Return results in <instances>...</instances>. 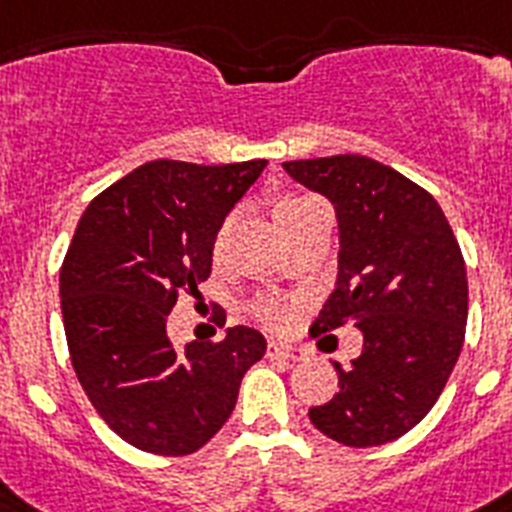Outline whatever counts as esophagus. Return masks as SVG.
<instances>
[{
    "label": "esophagus",
    "instance_id": "34e87169",
    "mask_svg": "<svg viewBox=\"0 0 512 512\" xmlns=\"http://www.w3.org/2000/svg\"><path fill=\"white\" fill-rule=\"evenodd\" d=\"M268 358H281V361H304L306 350L299 345H286V342H268Z\"/></svg>",
    "mask_w": 512,
    "mask_h": 512
}]
</instances>
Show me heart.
Returning <instances> with one entry per match:
<instances>
[{"instance_id": "1", "label": "heart", "mask_w": 512, "mask_h": 512, "mask_svg": "<svg viewBox=\"0 0 512 512\" xmlns=\"http://www.w3.org/2000/svg\"><path fill=\"white\" fill-rule=\"evenodd\" d=\"M317 203H322L317 195H283L281 201H278V206H275V216H278L281 226L286 229V226H291L293 221L299 219L301 213L309 211V208L317 206ZM231 224H234V216H229V219L219 226V231H216V237H213V257L224 255L226 242H229L231 234ZM252 311H255V317L260 319L262 324H268L273 330H283V327L291 324L293 314H296V304H293L291 299H286V296H278V293H262V296L255 299V304H252Z\"/></svg>"}]
</instances>
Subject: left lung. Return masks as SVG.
Returning <instances> with one entry per match:
<instances>
[{
  "mask_svg": "<svg viewBox=\"0 0 512 512\" xmlns=\"http://www.w3.org/2000/svg\"><path fill=\"white\" fill-rule=\"evenodd\" d=\"M330 198L340 224L337 288L311 335L353 322L363 350L309 420L350 448L397 441L433 410L459 361L469 311L461 247L433 195L361 154L283 162Z\"/></svg>",
  "mask_w": 512,
  "mask_h": 512,
  "instance_id": "obj_1",
  "label": "left lung"
}]
</instances>
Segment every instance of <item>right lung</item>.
<instances>
[{"label": "right lung", "instance_id": "right-lung-1", "mask_svg": "<svg viewBox=\"0 0 512 512\" xmlns=\"http://www.w3.org/2000/svg\"><path fill=\"white\" fill-rule=\"evenodd\" d=\"M265 164L146 162L79 219L59 278L71 366L97 415L141 451L188 456L206 446L265 355V337L242 324L185 348L167 337L170 311L208 281L213 237ZM216 324H226L221 306Z\"/></svg>", "mask_w": 512, "mask_h": 512}]
</instances>
